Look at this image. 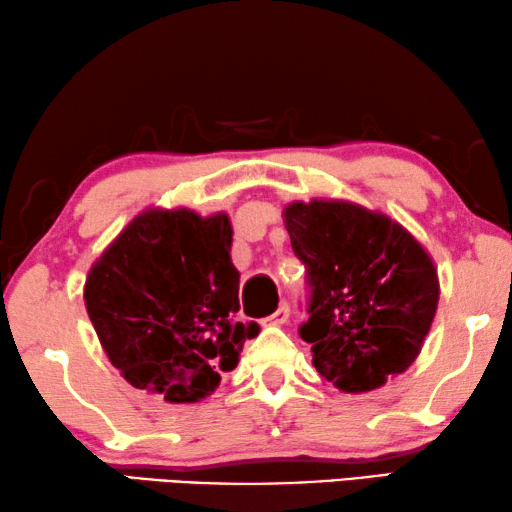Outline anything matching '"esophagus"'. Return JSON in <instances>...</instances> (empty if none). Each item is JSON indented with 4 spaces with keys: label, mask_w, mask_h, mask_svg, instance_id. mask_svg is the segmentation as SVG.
<instances>
[{
    "label": "esophagus",
    "mask_w": 512,
    "mask_h": 512,
    "mask_svg": "<svg viewBox=\"0 0 512 512\" xmlns=\"http://www.w3.org/2000/svg\"><path fill=\"white\" fill-rule=\"evenodd\" d=\"M288 317H290V308H288V304H281V306L276 308V311H274L270 317H265L263 324L281 326V324H286V322H288Z\"/></svg>",
    "instance_id": "obj_1"
}]
</instances>
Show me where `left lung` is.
Masks as SVG:
<instances>
[{
  "label": "left lung",
  "mask_w": 512,
  "mask_h": 512,
  "mask_svg": "<svg viewBox=\"0 0 512 512\" xmlns=\"http://www.w3.org/2000/svg\"><path fill=\"white\" fill-rule=\"evenodd\" d=\"M283 222L308 272L299 335L317 372L351 395L406 372L440 299L429 251L388 215L342 199L292 201Z\"/></svg>",
  "instance_id": "1"
}]
</instances>
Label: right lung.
I'll list each match as a JSON object with an SVG mask.
<instances>
[{"mask_svg": "<svg viewBox=\"0 0 512 512\" xmlns=\"http://www.w3.org/2000/svg\"><path fill=\"white\" fill-rule=\"evenodd\" d=\"M226 213L147 208L90 267L83 299L108 360L170 404L213 395L258 324L236 320L240 272Z\"/></svg>", "mask_w": 512, "mask_h": 512, "instance_id": "add662e5", "label": "right lung"}]
</instances>
